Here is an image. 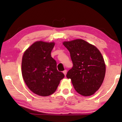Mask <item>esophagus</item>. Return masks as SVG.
<instances>
[{
    "mask_svg": "<svg viewBox=\"0 0 122 122\" xmlns=\"http://www.w3.org/2000/svg\"><path fill=\"white\" fill-rule=\"evenodd\" d=\"M63 73L64 74V75L66 76V70H64V71H63Z\"/></svg>",
    "mask_w": 122,
    "mask_h": 122,
    "instance_id": "1",
    "label": "esophagus"
}]
</instances>
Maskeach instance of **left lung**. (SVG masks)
I'll return each instance as SVG.
<instances>
[{"mask_svg": "<svg viewBox=\"0 0 122 122\" xmlns=\"http://www.w3.org/2000/svg\"><path fill=\"white\" fill-rule=\"evenodd\" d=\"M63 45L69 50L73 67L66 77L79 94L84 96L94 94L100 87L106 74V65L101 53L95 46L77 39L65 41Z\"/></svg>", "mask_w": 122, "mask_h": 122, "instance_id": "1", "label": "left lung"}]
</instances>
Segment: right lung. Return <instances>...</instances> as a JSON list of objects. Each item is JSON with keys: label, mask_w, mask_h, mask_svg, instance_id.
I'll use <instances>...</instances> for the list:
<instances>
[{"label": "right lung", "mask_w": 122, "mask_h": 122, "mask_svg": "<svg viewBox=\"0 0 122 122\" xmlns=\"http://www.w3.org/2000/svg\"><path fill=\"white\" fill-rule=\"evenodd\" d=\"M54 42L37 41L23 54L22 73L25 83L33 93L47 96L56 91L64 73L57 69V62L51 57Z\"/></svg>", "instance_id": "obj_1"}]
</instances>
